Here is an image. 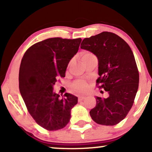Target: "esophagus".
<instances>
[{
	"instance_id": "esophagus-1",
	"label": "esophagus",
	"mask_w": 152,
	"mask_h": 152,
	"mask_svg": "<svg viewBox=\"0 0 152 152\" xmlns=\"http://www.w3.org/2000/svg\"><path fill=\"white\" fill-rule=\"evenodd\" d=\"M85 98V96H78V101H82Z\"/></svg>"
}]
</instances>
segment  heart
Instances as JSON below:
<instances>
[{
  "label": "heart",
  "mask_w": 152,
  "mask_h": 152,
  "mask_svg": "<svg viewBox=\"0 0 152 152\" xmlns=\"http://www.w3.org/2000/svg\"><path fill=\"white\" fill-rule=\"evenodd\" d=\"M93 58H96V56L92 53L89 51H83L80 54V59L84 65L89 59H91ZM70 64H71V62H69V65ZM72 89L76 93L82 94V93L87 91V90L89 89V85L85 80H77L72 85Z\"/></svg>",
  "instance_id": "b5f03b06"
}]
</instances>
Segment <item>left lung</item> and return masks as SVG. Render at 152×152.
<instances>
[{
  "mask_svg": "<svg viewBox=\"0 0 152 152\" xmlns=\"http://www.w3.org/2000/svg\"><path fill=\"white\" fill-rule=\"evenodd\" d=\"M80 48L97 56L99 77L96 83L108 94L106 98L96 96L91 117L101 125H116L130 111L139 88V74L132 50L122 38L106 31L84 39Z\"/></svg>",
  "mask_w": 152,
  "mask_h": 152,
  "instance_id": "left-lung-1",
  "label": "left lung"
}]
</instances>
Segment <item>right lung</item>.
<instances>
[{"mask_svg":"<svg viewBox=\"0 0 152 152\" xmlns=\"http://www.w3.org/2000/svg\"><path fill=\"white\" fill-rule=\"evenodd\" d=\"M81 41V38H49L31 46L22 57L20 94L36 123L47 130L64 128L71 118L72 108L78 103V98L68 93L61 99L53 91V86L59 77H65Z\"/></svg>","mask_w":152,"mask_h":152,"instance_id":"obj_1","label":"right lung"}]
</instances>
